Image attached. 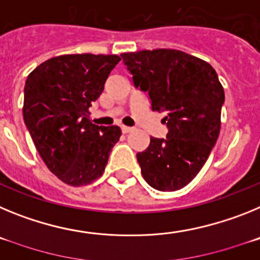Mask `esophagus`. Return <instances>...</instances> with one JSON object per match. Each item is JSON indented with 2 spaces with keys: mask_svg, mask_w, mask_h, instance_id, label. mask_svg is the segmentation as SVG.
I'll return each instance as SVG.
<instances>
[{
  "mask_svg": "<svg viewBox=\"0 0 260 260\" xmlns=\"http://www.w3.org/2000/svg\"><path fill=\"white\" fill-rule=\"evenodd\" d=\"M122 133L123 134H127V133H130L133 130V127H130V126H122Z\"/></svg>",
  "mask_w": 260,
  "mask_h": 260,
  "instance_id": "esophagus-1",
  "label": "esophagus"
}]
</instances>
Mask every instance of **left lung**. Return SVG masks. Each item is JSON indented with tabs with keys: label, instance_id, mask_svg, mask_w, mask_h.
<instances>
[{
	"label": "left lung",
	"instance_id": "obj_1",
	"mask_svg": "<svg viewBox=\"0 0 260 260\" xmlns=\"http://www.w3.org/2000/svg\"><path fill=\"white\" fill-rule=\"evenodd\" d=\"M137 87L147 91L151 108L167 113V139L151 138L137 153L146 182L160 191H176L191 182L207 161L221 126L224 88L215 69L177 49L121 54Z\"/></svg>",
	"mask_w": 260,
	"mask_h": 260
}]
</instances>
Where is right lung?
<instances>
[{"label": "right lung", "instance_id": "1", "mask_svg": "<svg viewBox=\"0 0 260 260\" xmlns=\"http://www.w3.org/2000/svg\"><path fill=\"white\" fill-rule=\"evenodd\" d=\"M117 54H62L39 65L27 77L23 118L43 161L70 186L100 178L118 126L89 121V107L102 95Z\"/></svg>", "mask_w": 260, "mask_h": 260}]
</instances>
